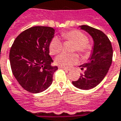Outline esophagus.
Returning <instances> with one entry per match:
<instances>
[{"instance_id": "34e87169", "label": "esophagus", "mask_w": 121, "mask_h": 121, "mask_svg": "<svg viewBox=\"0 0 121 121\" xmlns=\"http://www.w3.org/2000/svg\"><path fill=\"white\" fill-rule=\"evenodd\" d=\"M59 68H60V69H64V70H65V71H69V70H70V69L67 68H65V67H63V66H60Z\"/></svg>"}]
</instances>
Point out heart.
Instances as JSON below:
<instances>
[{
  "label": "heart",
  "instance_id": "obj_1",
  "mask_svg": "<svg viewBox=\"0 0 121 121\" xmlns=\"http://www.w3.org/2000/svg\"><path fill=\"white\" fill-rule=\"evenodd\" d=\"M65 39L72 41L75 43L73 48L74 51L81 53L82 55L87 56L90 52L91 47L88 43V37L81 31L78 30H72L65 32L62 34ZM49 52L52 55L57 54L60 52L62 49V43L58 37H54L49 43ZM78 61V56L76 54H68L66 53H62L58 55L55 59L56 64L60 66L65 68L71 67L76 64Z\"/></svg>",
  "mask_w": 121,
  "mask_h": 121
}]
</instances>
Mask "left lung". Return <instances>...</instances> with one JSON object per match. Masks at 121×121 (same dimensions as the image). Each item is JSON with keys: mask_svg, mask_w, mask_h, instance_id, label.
I'll use <instances>...</instances> for the list:
<instances>
[{"mask_svg": "<svg viewBox=\"0 0 121 121\" xmlns=\"http://www.w3.org/2000/svg\"><path fill=\"white\" fill-rule=\"evenodd\" d=\"M80 27L92 37L94 46L88 61L80 65L84 72L72 84L79 89L90 90L98 86L106 76L112 64L113 52L110 40L103 32L88 25Z\"/></svg>", "mask_w": 121, "mask_h": 121, "instance_id": "left-lung-1", "label": "left lung"}]
</instances>
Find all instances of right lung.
Here are the masks:
<instances>
[{"label":"right lung","mask_w":121,"mask_h":121,"mask_svg":"<svg viewBox=\"0 0 121 121\" xmlns=\"http://www.w3.org/2000/svg\"><path fill=\"white\" fill-rule=\"evenodd\" d=\"M52 27L36 26L20 33L10 50L12 72L20 85L31 93H39L52 84L57 69L52 66L49 43L53 38Z\"/></svg>","instance_id":"1"}]
</instances>
